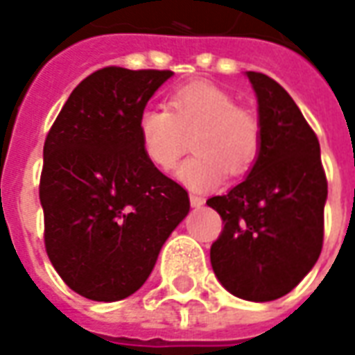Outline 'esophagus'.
I'll return each instance as SVG.
<instances>
[{
	"mask_svg": "<svg viewBox=\"0 0 355 355\" xmlns=\"http://www.w3.org/2000/svg\"><path fill=\"white\" fill-rule=\"evenodd\" d=\"M205 200H203L202 196H196V194H190V205L192 207H202Z\"/></svg>",
	"mask_w": 355,
	"mask_h": 355,
	"instance_id": "obj_1",
	"label": "esophagus"
}]
</instances>
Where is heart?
Masks as SVG:
<instances>
[{
	"label": "heart",
	"instance_id": "1",
	"mask_svg": "<svg viewBox=\"0 0 355 355\" xmlns=\"http://www.w3.org/2000/svg\"><path fill=\"white\" fill-rule=\"evenodd\" d=\"M136 132L146 161L163 173L177 165L184 136L196 132L190 142L196 155L177 169V178L190 190L215 188L227 173L244 175L261 148L257 117L209 83H190L171 92L167 109H144Z\"/></svg>",
	"mask_w": 355,
	"mask_h": 355
}]
</instances>
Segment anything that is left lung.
Wrapping results in <instances>:
<instances>
[{
  "mask_svg": "<svg viewBox=\"0 0 355 355\" xmlns=\"http://www.w3.org/2000/svg\"><path fill=\"white\" fill-rule=\"evenodd\" d=\"M246 76L257 98L261 148L240 184L207 200L225 223L209 255L230 294L271 302L298 286L319 259L327 178L319 140L288 92L267 74Z\"/></svg>",
  "mask_w": 355,
  "mask_h": 355,
  "instance_id": "obj_1",
  "label": "left lung"
}]
</instances>
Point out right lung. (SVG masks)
Here are the masks:
<instances>
[{
	"mask_svg": "<svg viewBox=\"0 0 355 355\" xmlns=\"http://www.w3.org/2000/svg\"><path fill=\"white\" fill-rule=\"evenodd\" d=\"M171 71L105 67L69 96L44 144L40 203L59 277L94 302L128 298L190 211L188 192L152 167L138 117Z\"/></svg>",
	"mask_w": 355,
	"mask_h": 355,
	"instance_id": "right-lung-1",
	"label": "right lung"
}]
</instances>
